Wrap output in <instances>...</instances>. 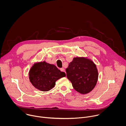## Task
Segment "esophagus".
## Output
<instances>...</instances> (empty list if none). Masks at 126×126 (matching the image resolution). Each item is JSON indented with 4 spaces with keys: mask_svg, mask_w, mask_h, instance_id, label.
Returning a JSON list of instances; mask_svg holds the SVG:
<instances>
[{
    "mask_svg": "<svg viewBox=\"0 0 126 126\" xmlns=\"http://www.w3.org/2000/svg\"><path fill=\"white\" fill-rule=\"evenodd\" d=\"M60 71H61V72H65V69H64V68H61L60 69Z\"/></svg>",
    "mask_w": 126,
    "mask_h": 126,
    "instance_id": "esophagus-1",
    "label": "esophagus"
}]
</instances>
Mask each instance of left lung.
I'll return each mask as SVG.
<instances>
[{
	"mask_svg": "<svg viewBox=\"0 0 126 126\" xmlns=\"http://www.w3.org/2000/svg\"><path fill=\"white\" fill-rule=\"evenodd\" d=\"M67 78L78 92L86 94L95 87L98 78L96 65L91 60L83 57L74 58L66 69Z\"/></svg>",
	"mask_w": 126,
	"mask_h": 126,
	"instance_id": "8db88e82",
	"label": "left lung"
}]
</instances>
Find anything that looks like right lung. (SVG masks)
Here are the masks:
<instances>
[{"mask_svg":"<svg viewBox=\"0 0 126 126\" xmlns=\"http://www.w3.org/2000/svg\"><path fill=\"white\" fill-rule=\"evenodd\" d=\"M29 76L34 87L42 91H48L55 86L57 80L65 77L66 74L54 65L44 61L35 64L29 71Z\"/></svg>","mask_w":126,"mask_h":126,"instance_id":"obj_1","label":"right lung"}]
</instances>
